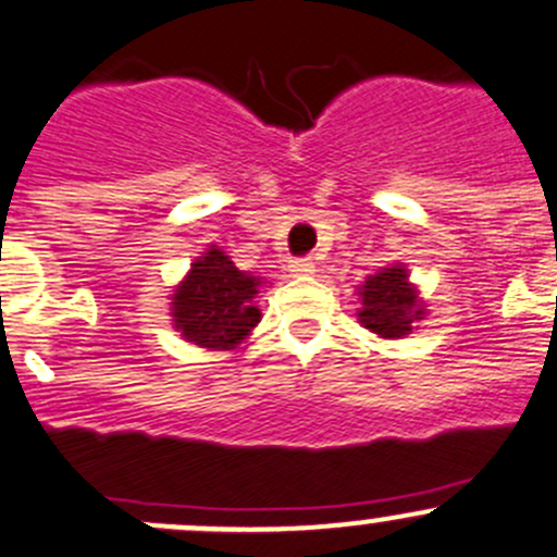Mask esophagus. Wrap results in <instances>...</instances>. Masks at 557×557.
Segmentation results:
<instances>
[{
  "mask_svg": "<svg viewBox=\"0 0 557 557\" xmlns=\"http://www.w3.org/2000/svg\"><path fill=\"white\" fill-rule=\"evenodd\" d=\"M312 272H315V263H312L310 258L290 261V274H296V277H305V274H312Z\"/></svg>",
  "mask_w": 557,
  "mask_h": 557,
  "instance_id": "obj_1",
  "label": "esophagus"
}]
</instances>
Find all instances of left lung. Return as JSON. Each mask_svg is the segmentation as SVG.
Instances as JSON below:
<instances>
[{
  "mask_svg": "<svg viewBox=\"0 0 557 557\" xmlns=\"http://www.w3.org/2000/svg\"><path fill=\"white\" fill-rule=\"evenodd\" d=\"M361 307H359V323L377 337L397 339L410 334L416 321H422L424 305L419 299V290L410 285L408 269L405 267H388L381 269L377 274L364 280L359 288Z\"/></svg>",
  "mask_w": 557,
  "mask_h": 557,
  "instance_id": "obj_1",
  "label": "left lung"
}]
</instances>
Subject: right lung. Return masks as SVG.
Returning <instances> with one entry per match:
<instances>
[{"instance_id": "add662e5", "label": "right lung", "mask_w": 557, "mask_h": 557, "mask_svg": "<svg viewBox=\"0 0 557 557\" xmlns=\"http://www.w3.org/2000/svg\"><path fill=\"white\" fill-rule=\"evenodd\" d=\"M261 277L234 267L220 247H209L171 296L174 329L187 343L209 350H231L258 326L256 305Z\"/></svg>"}]
</instances>
